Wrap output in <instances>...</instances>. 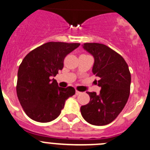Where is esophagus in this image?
Here are the masks:
<instances>
[{"label": "esophagus", "instance_id": "1", "mask_svg": "<svg viewBox=\"0 0 150 150\" xmlns=\"http://www.w3.org/2000/svg\"><path fill=\"white\" fill-rule=\"evenodd\" d=\"M81 94V91H78V90H76V91H75V94H76V95H79V94Z\"/></svg>", "mask_w": 150, "mask_h": 150}]
</instances>
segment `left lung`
I'll return each mask as SVG.
<instances>
[{"mask_svg": "<svg viewBox=\"0 0 150 150\" xmlns=\"http://www.w3.org/2000/svg\"><path fill=\"white\" fill-rule=\"evenodd\" d=\"M83 48L94 58L92 72L99 77L100 94L88 92L90 101L81 107L87 122L97 126L114 121L121 113L130 95L131 75L128 65L121 55L107 45L85 43Z\"/></svg>", "mask_w": 150, "mask_h": 150, "instance_id": "1", "label": "left lung"}]
</instances>
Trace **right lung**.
Segmentation results:
<instances>
[{"instance_id":"obj_1","label":"right lung","mask_w":150,"mask_h":150,"mask_svg":"<svg viewBox=\"0 0 150 150\" xmlns=\"http://www.w3.org/2000/svg\"><path fill=\"white\" fill-rule=\"evenodd\" d=\"M80 43L50 42L28 53L19 67L16 89L26 115L39 122L53 121L60 115L67 99L75 94L73 87H59L56 76L65 57Z\"/></svg>"}]
</instances>
